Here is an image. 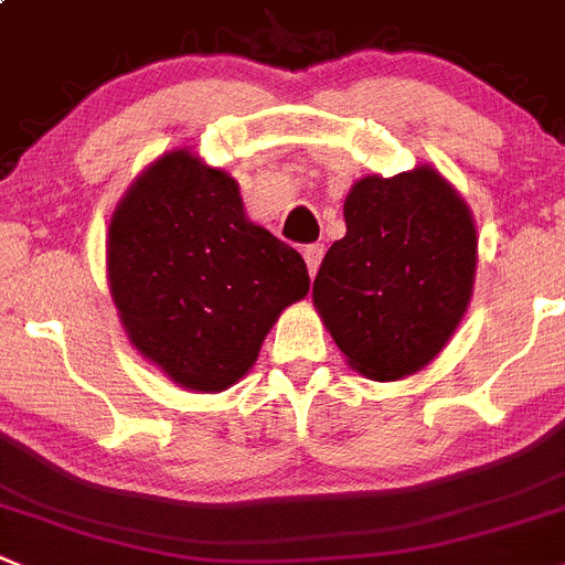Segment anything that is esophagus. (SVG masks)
Returning a JSON list of instances; mask_svg holds the SVG:
<instances>
[{"instance_id":"1","label":"esophagus","mask_w":565,"mask_h":565,"mask_svg":"<svg viewBox=\"0 0 565 565\" xmlns=\"http://www.w3.org/2000/svg\"><path fill=\"white\" fill-rule=\"evenodd\" d=\"M302 255H305V263H308L310 277H316V271H319V266H321V257H324V246L310 244V246H305Z\"/></svg>"}]
</instances>
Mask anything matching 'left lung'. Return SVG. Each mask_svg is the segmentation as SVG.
Returning <instances> with one entry per match:
<instances>
[{
	"mask_svg": "<svg viewBox=\"0 0 565 565\" xmlns=\"http://www.w3.org/2000/svg\"><path fill=\"white\" fill-rule=\"evenodd\" d=\"M347 235L330 246L313 305L349 366L402 380L458 330L477 271L469 205L433 166L363 177L343 202Z\"/></svg>",
	"mask_w": 565,
	"mask_h": 565,
	"instance_id": "1",
	"label": "left lung"
}]
</instances>
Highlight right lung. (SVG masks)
<instances>
[{
	"mask_svg": "<svg viewBox=\"0 0 565 565\" xmlns=\"http://www.w3.org/2000/svg\"><path fill=\"white\" fill-rule=\"evenodd\" d=\"M107 282L132 347L202 394L238 383L310 288L302 255L246 218L238 182L188 149L154 160L113 211Z\"/></svg>",
	"mask_w": 565,
	"mask_h": 565,
	"instance_id": "1",
	"label": "right lung"
}]
</instances>
